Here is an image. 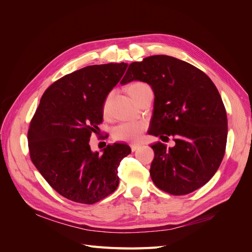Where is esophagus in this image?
<instances>
[{"instance_id":"1","label":"esophagus","mask_w":252,"mask_h":252,"mask_svg":"<svg viewBox=\"0 0 252 252\" xmlns=\"http://www.w3.org/2000/svg\"><path fill=\"white\" fill-rule=\"evenodd\" d=\"M139 147H140V146H139L138 144H130V148H131L132 151H135Z\"/></svg>"}]
</instances>
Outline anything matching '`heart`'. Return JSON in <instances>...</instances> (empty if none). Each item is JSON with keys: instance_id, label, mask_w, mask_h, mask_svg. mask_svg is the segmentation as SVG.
Returning <instances> with one entry per match:
<instances>
[{"instance_id": "b5f03b06", "label": "heart", "mask_w": 252, "mask_h": 252, "mask_svg": "<svg viewBox=\"0 0 252 252\" xmlns=\"http://www.w3.org/2000/svg\"><path fill=\"white\" fill-rule=\"evenodd\" d=\"M150 87L143 82H135L128 87V93L134 100L138 97L145 90L149 89ZM108 104H109V95L106 97V100L103 104V112L104 114L108 111ZM146 129V123L144 121H128L122 122L119 125L113 128L112 135L114 140L135 143L140 141L142 138L143 132Z\"/></svg>"}]
</instances>
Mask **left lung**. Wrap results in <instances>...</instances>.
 <instances>
[{
  "instance_id": "obj_1",
  "label": "left lung",
  "mask_w": 252,
  "mask_h": 252,
  "mask_svg": "<svg viewBox=\"0 0 252 252\" xmlns=\"http://www.w3.org/2000/svg\"><path fill=\"white\" fill-rule=\"evenodd\" d=\"M131 81L149 84L155 93L148 133L175 142L169 148L151 145L155 185L173 195L204 186L222 163L227 142L226 109L215 84L199 68L162 55L129 65L121 84Z\"/></svg>"
}]
</instances>
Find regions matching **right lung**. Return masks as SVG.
Segmentation results:
<instances>
[{"label":"right lung","instance_id":"obj_1","mask_svg":"<svg viewBox=\"0 0 252 252\" xmlns=\"http://www.w3.org/2000/svg\"><path fill=\"white\" fill-rule=\"evenodd\" d=\"M126 63L84 67L46 89L30 122V158L48 184L66 199L94 204L119 185L118 167L131 152L125 144L90 149V136L103 121V104Z\"/></svg>","mask_w":252,"mask_h":252}]
</instances>
